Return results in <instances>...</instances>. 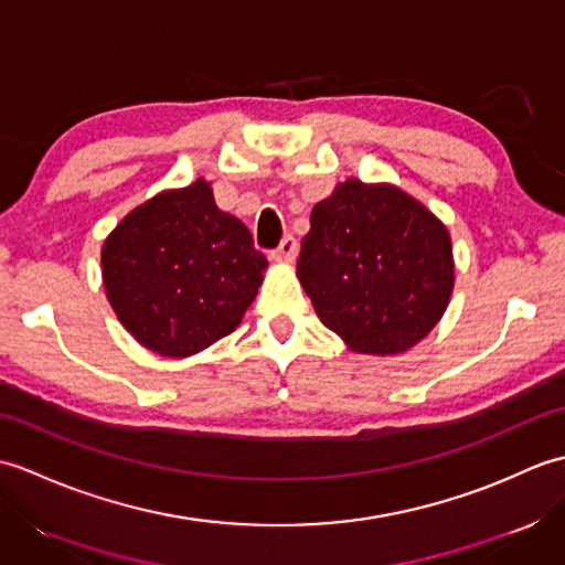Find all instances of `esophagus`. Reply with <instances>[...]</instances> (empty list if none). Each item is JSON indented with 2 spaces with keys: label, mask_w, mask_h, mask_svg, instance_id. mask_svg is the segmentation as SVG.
Listing matches in <instances>:
<instances>
[{
  "label": "esophagus",
  "mask_w": 565,
  "mask_h": 565,
  "mask_svg": "<svg viewBox=\"0 0 565 565\" xmlns=\"http://www.w3.org/2000/svg\"><path fill=\"white\" fill-rule=\"evenodd\" d=\"M296 255H298L296 237L286 235V237L281 239V245L271 252V259H274V262H294Z\"/></svg>",
  "instance_id": "esophagus-1"
}]
</instances>
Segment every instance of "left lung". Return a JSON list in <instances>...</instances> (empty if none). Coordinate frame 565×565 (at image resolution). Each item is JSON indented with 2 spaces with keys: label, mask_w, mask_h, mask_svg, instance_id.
I'll return each mask as SVG.
<instances>
[{
  "label": "left lung",
  "mask_w": 565,
  "mask_h": 565,
  "mask_svg": "<svg viewBox=\"0 0 565 565\" xmlns=\"http://www.w3.org/2000/svg\"><path fill=\"white\" fill-rule=\"evenodd\" d=\"M298 279L322 326L350 350L401 354L449 306L451 237L403 189L347 179L310 213Z\"/></svg>",
  "instance_id": "obj_1"
}]
</instances>
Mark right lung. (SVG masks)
<instances>
[{
  "label": "right lung",
  "mask_w": 565,
  "mask_h": 565,
  "mask_svg": "<svg viewBox=\"0 0 565 565\" xmlns=\"http://www.w3.org/2000/svg\"><path fill=\"white\" fill-rule=\"evenodd\" d=\"M267 257L245 223L196 179L130 211L104 239L106 298L134 338L160 356H191L231 334L262 286Z\"/></svg>",
  "instance_id": "add662e5"
}]
</instances>
